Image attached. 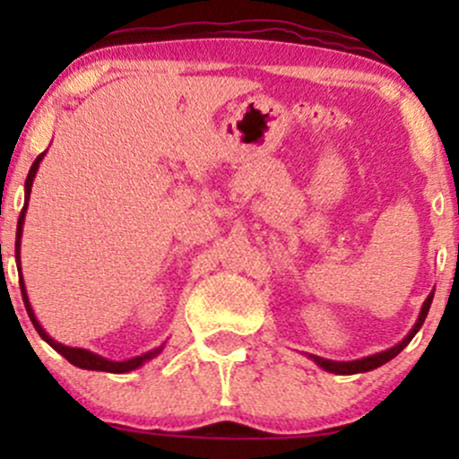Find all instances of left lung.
<instances>
[{"label": "left lung", "instance_id": "8db88e82", "mask_svg": "<svg viewBox=\"0 0 459 459\" xmlns=\"http://www.w3.org/2000/svg\"><path fill=\"white\" fill-rule=\"evenodd\" d=\"M431 299H434V296H429L428 299H425L423 308H420L419 321H416V324H414L412 332H410V334L405 336V339L402 341V343H399V345H394V347H391V350L382 351V354H376V356H367V358H362V360H351V362H334V360H325V358H319V356H310V358H313V360L317 362V365H319L321 368H325V371H330V373H339V376H351V373L371 371V368H377V367H382L384 362L393 360V358L397 356L399 351H402L403 347L410 343V341H412V336L416 334V332H419L420 325H423L425 317H428V313H429V307H431Z\"/></svg>", "mask_w": 459, "mask_h": 459}]
</instances>
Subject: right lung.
<instances>
[{"label":"right lung","instance_id":"add662e5","mask_svg":"<svg viewBox=\"0 0 459 459\" xmlns=\"http://www.w3.org/2000/svg\"><path fill=\"white\" fill-rule=\"evenodd\" d=\"M45 152H40L39 157H36V161L31 163L30 168V175L28 178H25V207L21 209V215H19V226H17V267L21 270V261H19V246H21V230H23V220H25V209H28V198H30V192H31V181H34L36 177V170H39V163L40 160H43ZM19 287H21V296H23V304H25V310H28L31 324H34L36 332H39L40 336L49 343L51 347H54L56 351H60L62 356L66 358L71 365H75L79 368H91V371H109V373H127V371H134V368H138L140 365H144L146 360H151V358H155L157 354L161 351V347H157V350L149 351V354L144 356H138V358H131V360H125V362H112V360H105V358L92 354V351L88 350H79V347H66L62 343H56L54 339H51L47 332L40 328V324L36 321L34 317V310H31L30 307V299H28V293H25V284H23V278L19 276Z\"/></svg>","mask_w":459,"mask_h":459}]
</instances>
